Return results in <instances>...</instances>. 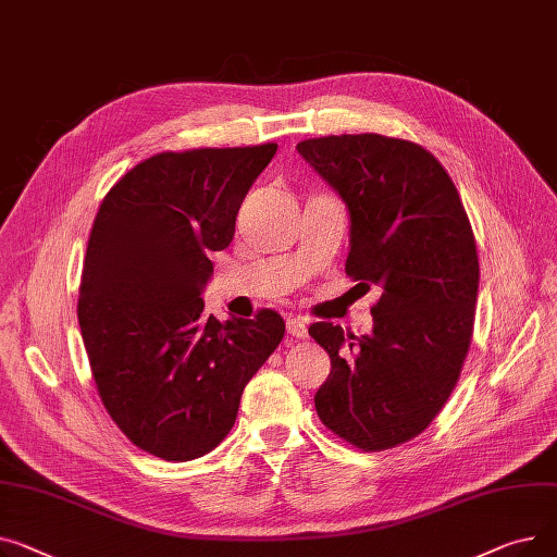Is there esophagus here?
Here are the masks:
<instances>
[{"instance_id":"1","label":"esophagus","mask_w":557,"mask_h":557,"mask_svg":"<svg viewBox=\"0 0 557 557\" xmlns=\"http://www.w3.org/2000/svg\"><path fill=\"white\" fill-rule=\"evenodd\" d=\"M287 333L292 337H297V339H306L308 337V323L301 317H292V319H287Z\"/></svg>"}]
</instances>
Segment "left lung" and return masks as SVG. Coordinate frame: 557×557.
Here are the masks:
<instances>
[{"instance_id": "1", "label": "left lung", "mask_w": 557, "mask_h": 557, "mask_svg": "<svg viewBox=\"0 0 557 557\" xmlns=\"http://www.w3.org/2000/svg\"><path fill=\"white\" fill-rule=\"evenodd\" d=\"M297 150L348 209L346 274L382 289L371 335L310 325L333 367L314 407L346 443L382 451L428 430L461 375L479 292L474 234L454 182L418 144L342 135Z\"/></svg>"}]
</instances>
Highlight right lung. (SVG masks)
Listing matches in <instances>:
<instances>
[{
    "label": "right lung",
    "mask_w": 557,
    "mask_h": 557,
    "mask_svg": "<svg viewBox=\"0 0 557 557\" xmlns=\"http://www.w3.org/2000/svg\"><path fill=\"white\" fill-rule=\"evenodd\" d=\"M276 144L159 152L127 171L96 213L78 299L91 375L119 430L163 461L209 454L285 335L274 310L205 314L211 251Z\"/></svg>",
    "instance_id": "add662e5"
}]
</instances>
